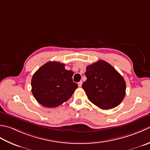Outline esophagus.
Returning a JSON list of instances; mask_svg holds the SVG:
<instances>
[{
    "instance_id": "obj_1",
    "label": "esophagus",
    "mask_w": 150,
    "mask_h": 150,
    "mask_svg": "<svg viewBox=\"0 0 150 150\" xmlns=\"http://www.w3.org/2000/svg\"><path fill=\"white\" fill-rule=\"evenodd\" d=\"M78 87H81V85H82V81H80L79 82H78Z\"/></svg>"
}]
</instances>
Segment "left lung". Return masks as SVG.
<instances>
[{
  "label": "left lung",
  "mask_w": 150,
  "mask_h": 150,
  "mask_svg": "<svg viewBox=\"0 0 150 150\" xmlns=\"http://www.w3.org/2000/svg\"><path fill=\"white\" fill-rule=\"evenodd\" d=\"M87 80L82 84L88 99L102 109L118 106L126 95V85L123 77L113 67L103 60L88 65Z\"/></svg>",
  "instance_id": "8db88e82"
}]
</instances>
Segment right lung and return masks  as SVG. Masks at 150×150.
<instances>
[{
	"label": "right lung",
	"instance_id": "1",
	"mask_svg": "<svg viewBox=\"0 0 150 150\" xmlns=\"http://www.w3.org/2000/svg\"><path fill=\"white\" fill-rule=\"evenodd\" d=\"M74 72L65 69V64L49 62L33 75L32 92L35 100L47 108H56L68 100L77 88L73 82Z\"/></svg>",
	"mask_w": 150,
	"mask_h": 150
}]
</instances>
